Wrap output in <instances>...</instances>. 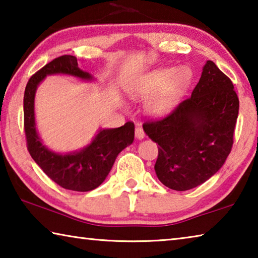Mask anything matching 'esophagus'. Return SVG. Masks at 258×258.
Segmentation results:
<instances>
[{
    "label": "esophagus",
    "mask_w": 258,
    "mask_h": 258,
    "mask_svg": "<svg viewBox=\"0 0 258 258\" xmlns=\"http://www.w3.org/2000/svg\"><path fill=\"white\" fill-rule=\"evenodd\" d=\"M145 137H146V134H145V131H143V128H142V126L138 125L137 128H135V138H137L138 140H142Z\"/></svg>",
    "instance_id": "obj_1"
}]
</instances>
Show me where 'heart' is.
<instances>
[{"label": "heart", "instance_id": "heart-1", "mask_svg": "<svg viewBox=\"0 0 258 258\" xmlns=\"http://www.w3.org/2000/svg\"><path fill=\"white\" fill-rule=\"evenodd\" d=\"M191 82V72L185 67L158 69L141 78L130 89L135 100L148 99L146 108L152 115L171 110Z\"/></svg>", "mask_w": 258, "mask_h": 258}]
</instances>
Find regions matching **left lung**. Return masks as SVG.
<instances>
[{"instance_id": "8db88e82", "label": "left lung", "mask_w": 258, "mask_h": 258, "mask_svg": "<svg viewBox=\"0 0 258 258\" xmlns=\"http://www.w3.org/2000/svg\"><path fill=\"white\" fill-rule=\"evenodd\" d=\"M238 112L232 82L208 60L191 97L164 118L143 124L146 134L159 146L155 164L159 181L185 191L217 173L232 149Z\"/></svg>"}]
</instances>
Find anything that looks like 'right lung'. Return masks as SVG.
Masks as SVG:
<instances>
[{
  "instance_id": "obj_1",
  "label": "right lung",
  "mask_w": 258,
  "mask_h": 258,
  "mask_svg": "<svg viewBox=\"0 0 258 258\" xmlns=\"http://www.w3.org/2000/svg\"><path fill=\"white\" fill-rule=\"evenodd\" d=\"M53 74L71 75L83 81L93 80L91 74L80 69L74 55L55 58L29 78L24 95V127L28 151L43 172L63 189L91 191L106 180L119 152L133 143L134 124L127 121L120 127L100 130L92 142L80 151L58 154L49 150L37 134L34 100L38 84Z\"/></svg>"
}]
</instances>
